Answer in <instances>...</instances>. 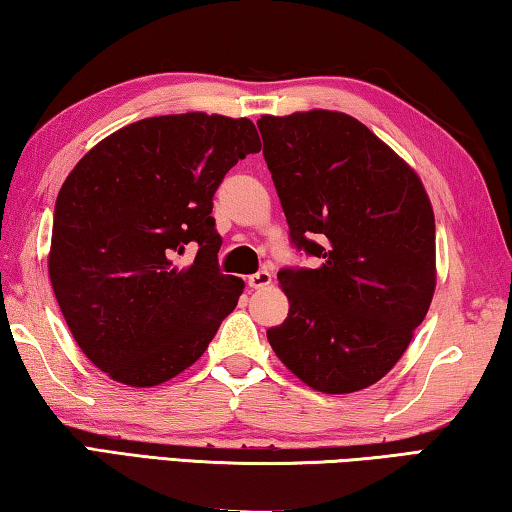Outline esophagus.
Returning a JSON list of instances; mask_svg holds the SVG:
<instances>
[{
	"instance_id": "34e87169",
	"label": "esophagus",
	"mask_w": 512,
	"mask_h": 512,
	"mask_svg": "<svg viewBox=\"0 0 512 512\" xmlns=\"http://www.w3.org/2000/svg\"><path fill=\"white\" fill-rule=\"evenodd\" d=\"M271 284V273L266 271V268H262V271H257L253 275H248V287L250 289H264Z\"/></svg>"
}]
</instances>
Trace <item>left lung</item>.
<instances>
[{"label": "left lung", "mask_w": 512, "mask_h": 512, "mask_svg": "<svg viewBox=\"0 0 512 512\" xmlns=\"http://www.w3.org/2000/svg\"><path fill=\"white\" fill-rule=\"evenodd\" d=\"M296 250L316 268L277 273L289 316L266 332L293 375L354 393L391 370L436 289V223L418 173L350 115L257 121Z\"/></svg>", "instance_id": "obj_1"}]
</instances>
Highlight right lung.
Returning <instances> with one entry per match:
<instances>
[{"label": "right lung", "mask_w": 512, "mask_h": 512, "mask_svg": "<svg viewBox=\"0 0 512 512\" xmlns=\"http://www.w3.org/2000/svg\"><path fill=\"white\" fill-rule=\"evenodd\" d=\"M262 149L250 119L149 117L99 142L60 187L49 277L69 332L126 386H158L201 357L244 280L219 268L214 192ZM196 249L192 265L182 262Z\"/></svg>", "instance_id": "obj_1"}]
</instances>
